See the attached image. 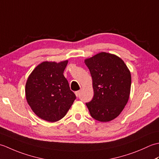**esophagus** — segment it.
I'll list each match as a JSON object with an SVG mask.
<instances>
[{
    "label": "esophagus",
    "instance_id": "34e87169",
    "mask_svg": "<svg viewBox=\"0 0 159 159\" xmlns=\"http://www.w3.org/2000/svg\"><path fill=\"white\" fill-rule=\"evenodd\" d=\"M79 93H80V91H77V92H75V94H76V96L77 97L79 96Z\"/></svg>",
    "mask_w": 159,
    "mask_h": 159
}]
</instances>
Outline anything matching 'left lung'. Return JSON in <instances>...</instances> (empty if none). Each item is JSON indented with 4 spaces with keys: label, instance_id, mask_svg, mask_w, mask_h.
Returning a JSON list of instances; mask_svg holds the SVG:
<instances>
[{
    "label": "left lung",
    "instance_id": "8db88e82",
    "mask_svg": "<svg viewBox=\"0 0 159 159\" xmlns=\"http://www.w3.org/2000/svg\"><path fill=\"white\" fill-rule=\"evenodd\" d=\"M92 78L94 95L86 103L91 116L102 122L121 113L130 96L131 75L123 60L112 54L100 52L85 60Z\"/></svg>",
    "mask_w": 159,
    "mask_h": 159
}]
</instances>
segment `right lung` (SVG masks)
<instances>
[{
	"mask_svg": "<svg viewBox=\"0 0 159 159\" xmlns=\"http://www.w3.org/2000/svg\"><path fill=\"white\" fill-rule=\"evenodd\" d=\"M68 61H44L30 74L25 86L29 105L42 120L55 122L66 116L76 96L63 75Z\"/></svg>",
	"mask_w": 159,
	"mask_h": 159,
	"instance_id": "right-lung-1",
	"label": "right lung"
}]
</instances>
